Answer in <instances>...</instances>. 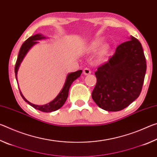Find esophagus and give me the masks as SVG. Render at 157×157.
<instances>
[{
	"label": "esophagus",
	"instance_id": "esophagus-1",
	"mask_svg": "<svg viewBox=\"0 0 157 157\" xmlns=\"http://www.w3.org/2000/svg\"><path fill=\"white\" fill-rule=\"evenodd\" d=\"M83 73H84V75H89V74H91V70H90L89 68H86L84 69Z\"/></svg>",
	"mask_w": 157,
	"mask_h": 157
}]
</instances>
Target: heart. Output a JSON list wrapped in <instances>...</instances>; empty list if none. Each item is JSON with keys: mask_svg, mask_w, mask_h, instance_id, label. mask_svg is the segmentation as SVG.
Instances as JSON below:
<instances>
[{"mask_svg": "<svg viewBox=\"0 0 157 157\" xmlns=\"http://www.w3.org/2000/svg\"><path fill=\"white\" fill-rule=\"evenodd\" d=\"M98 50H100V57H105L107 56L110 51V46L107 44L103 45V39H99L93 41L85 48V51L87 53H90V54L96 52L98 51Z\"/></svg>", "mask_w": 157, "mask_h": 157, "instance_id": "obj_1", "label": "heart"}]
</instances>
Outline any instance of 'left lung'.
I'll use <instances>...</instances> for the list:
<instances>
[{"label": "left lung", "mask_w": 157, "mask_h": 157, "mask_svg": "<svg viewBox=\"0 0 157 157\" xmlns=\"http://www.w3.org/2000/svg\"><path fill=\"white\" fill-rule=\"evenodd\" d=\"M129 39L95 72L97 83L92 98L104 110L123 109L141 92L147 68L145 57L139 41L132 36Z\"/></svg>", "instance_id": "left-lung-1"}]
</instances>
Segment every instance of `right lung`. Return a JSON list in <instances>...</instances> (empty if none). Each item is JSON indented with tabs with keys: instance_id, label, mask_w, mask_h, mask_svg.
Returning <instances> with one entry per match:
<instances>
[{
	"instance_id": "obj_1",
	"label": "right lung",
	"mask_w": 157,
	"mask_h": 157,
	"mask_svg": "<svg viewBox=\"0 0 157 157\" xmlns=\"http://www.w3.org/2000/svg\"><path fill=\"white\" fill-rule=\"evenodd\" d=\"M47 37L42 35L41 34H36L30 37H29L27 40H26L24 43L22 44V46H21L19 50V53H18L17 60L15 65V69H14L15 77H16V79H17V73H18V68H19L21 62H23V59H24V57H25V55H27V53L28 52L29 50H30V49L34 46V45H35L36 44L38 43L36 41L41 40V39H45ZM82 73V71L79 70L78 71H75V72L68 74L67 77H66L64 85H63V88L62 90H61L59 94L57 95V96L55 98L54 100H52L51 102H50L46 105H34L33 103L30 102L28 100L25 99V97L23 95L22 93H21V91L19 90L20 94L21 95V97L23 98V99L26 102H28L29 105L32 106L33 107H34V109H38L39 111H43V112H47V113L55 111L57 109H59L62 107L63 105V104H64L66 99H67L68 98V91H69V89H70V86H71V84H72L73 82L81 75Z\"/></svg>"
}]
</instances>
